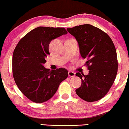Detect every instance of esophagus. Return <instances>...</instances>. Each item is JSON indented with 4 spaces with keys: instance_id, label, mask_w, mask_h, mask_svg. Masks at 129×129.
Here are the masks:
<instances>
[{
    "instance_id": "esophagus-1",
    "label": "esophagus",
    "mask_w": 129,
    "mask_h": 129,
    "mask_svg": "<svg viewBox=\"0 0 129 129\" xmlns=\"http://www.w3.org/2000/svg\"><path fill=\"white\" fill-rule=\"evenodd\" d=\"M68 76L70 77H75V74L74 72H72V71H70V72H68Z\"/></svg>"
}]
</instances>
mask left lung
Masks as SVG:
<instances>
[{
    "label": "left lung",
    "instance_id": "left-lung-1",
    "mask_svg": "<svg viewBox=\"0 0 129 129\" xmlns=\"http://www.w3.org/2000/svg\"><path fill=\"white\" fill-rule=\"evenodd\" d=\"M67 29L78 41L80 55L87 59L85 65L89 70L87 75L76 74L82 80L76 93L86 101L100 100L109 91L118 72L114 44L107 33L91 25H80Z\"/></svg>",
    "mask_w": 129,
    "mask_h": 129
}]
</instances>
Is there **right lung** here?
<instances>
[{"label":"right lung","mask_w":129,"mask_h":129,"mask_svg":"<svg viewBox=\"0 0 129 129\" xmlns=\"http://www.w3.org/2000/svg\"><path fill=\"white\" fill-rule=\"evenodd\" d=\"M68 32L64 28L39 26L21 39L13 54V75L18 89L29 100L42 103L54 95L68 72L59 68L50 71L43 67L50 54L51 41Z\"/></svg>","instance_id":"obj_1"}]
</instances>
